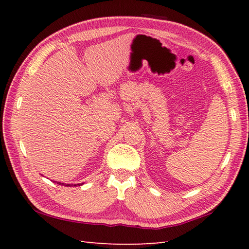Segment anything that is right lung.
I'll list each match as a JSON object with an SVG mask.
<instances>
[{
	"mask_svg": "<svg viewBox=\"0 0 249 249\" xmlns=\"http://www.w3.org/2000/svg\"><path fill=\"white\" fill-rule=\"evenodd\" d=\"M57 184H60V185H64V183H62V184H61V183H57ZM78 185H79V184H78ZM65 186H71V185H70V184H67V185H65ZM75 186H76V185H75Z\"/></svg>",
	"mask_w": 249,
	"mask_h": 249,
	"instance_id": "right-lung-1",
	"label": "right lung"
}]
</instances>
